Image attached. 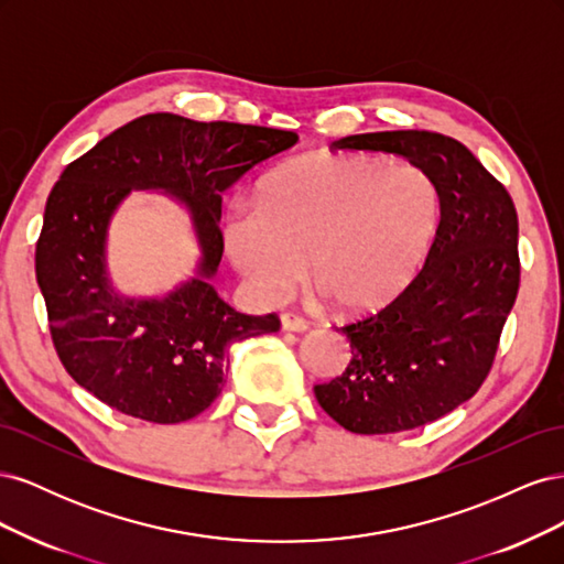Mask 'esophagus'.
<instances>
[{
  "label": "esophagus",
  "mask_w": 564,
  "mask_h": 564,
  "mask_svg": "<svg viewBox=\"0 0 564 564\" xmlns=\"http://www.w3.org/2000/svg\"><path fill=\"white\" fill-rule=\"evenodd\" d=\"M280 322H282L284 332H305V329H308V322H305L299 315H294V313H282Z\"/></svg>",
  "instance_id": "34e87169"
}]
</instances>
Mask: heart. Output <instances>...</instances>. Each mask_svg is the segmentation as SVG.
Masks as SVG:
<instances>
[{
    "mask_svg": "<svg viewBox=\"0 0 564 564\" xmlns=\"http://www.w3.org/2000/svg\"><path fill=\"white\" fill-rule=\"evenodd\" d=\"M440 220L433 178L414 164L313 152L280 166L259 204L224 224L230 263L261 301L275 303L308 278L332 308H386L414 282Z\"/></svg>",
    "mask_w": 564,
    "mask_h": 564,
    "instance_id": "obj_1",
    "label": "heart"
}]
</instances>
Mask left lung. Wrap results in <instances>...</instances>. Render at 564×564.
Instances as JSON below:
<instances>
[{
	"label": "left lung",
	"mask_w": 564,
	"mask_h": 564,
	"mask_svg": "<svg viewBox=\"0 0 564 564\" xmlns=\"http://www.w3.org/2000/svg\"><path fill=\"white\" fill-rule=\"evenodd\" d=\"M332 145L406 158L437 187L440 226L423 270L383 311L338 329L352 360L315 386L319 406L350 433L412 431L470 400L487 379L520 286L518 212L449 135L377 131Z\"/></svg>",
	"instance_id": "8db88e82"
}]
</instances>
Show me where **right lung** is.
<instances>
[{"label":"right lung","instance_id":"1","mask_svg":"<svg viewBox=\"0 0 564 564\" xmlns=\"http://www.w3.org/2000/svg\"><path fill=\"white\" fill-rule=\"evenodd\" d=\"M294 131L143 115L65 166L44 209L35 251L48 329L65 371L127 416L181 423L224 390L228 346L280 329L278 315H245L216 294L224 256L220 202L249 169L296 145ZM131 189L172 194L192 214L196 275L162 300L113 292L107 230Z\"/></svg>","mask_w":564,"mask_h":564}]
</instances>
